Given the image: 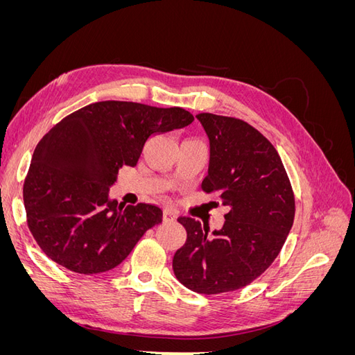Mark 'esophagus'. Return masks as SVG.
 <instances>
[{
    "label": "esophagus",
    "instance_id": "esophagus-1",
    "mask_svg": "<svg viewBox=\"0 0 355 355\" xmlns=\"http://www.w3.org/2000/svg\"><path fill=\"white\" fill-rule=\"evenodd\" d=\"M163 219H164V222H176L178 214H176V211H173V210L166 209V210L163 211Z\"/></svg>",
    "mask_w": 355,
    "mask_h": 355
}]
</instances>
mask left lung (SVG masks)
Instances as JSON below:
<instances>
[{
	"label": "left lung",
	"mask_w": 355,
	"mask_h": 355,
	"mask_svg": "<svg viewBox=\"0 0 355 355\" xmlns=\"http://www.w3.org/2000/svg\"><path fill=\"white\" fill-rule=\"evenodd\" d=\"M210 159L201 188L228 207L220 230L179 218L187 243L173 257L178 280L192 292H234L265 272L292 230L295 196L277 149L239 118L198 114Z\"/></svg>",
	"instance_id": "left-lung-1"
}]
</instances>
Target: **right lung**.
I'll use <instances>...</instances> for the list:
<instances>
[{
    "mask_svg": "<svg viewBox=\"0 0 355 355\" xmlns=\"http://www.w3.org/2000/svg\"><path fill=\"white\" fill-rule=\"evenodd\" d=\"M194 121L191 112L105 101L58 123L37 145L24 185L29 231L51 261L78 274L120 265L163 222L153 204L110 198L123 166L135 167L151 136Z\"/></svg>",
    "mask_w": 355,
    "mask_h": 355,
    "instance_id": "1",
    "label": "right lung"
}]
</instances>
